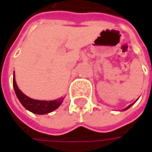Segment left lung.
Listing matches in <instances>:
<instances>
[{"mask_svg": "<svg viewBox=\"0 0 152 152\" xmlns=\"http://www.w3.org/2000/svg\"><path fill=\"white\" fill-rule=\"evenodd\" d=\"M133 104H134V103H133ZM133 104H131V105H129V106L128 107H126V108H125V110H127V109H129V108L130 107H131V106H132V105H133Z\"/></svg>", "mask_w": 152, "mask_h": 152, "instance_id": "obj_1", "label": "left lung"}]
</instances>
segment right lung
I'll return each instance as SVG.
<instances>
[{
  "mask_svg": "<svg viewBox=\"0 0 152 152\" xmlns=\"http://www.w3.org/2000/svg\"><path fill=\"white\" fill-rule=\"evenodd\" d=\"M15 74H13V88L17 97L18 98L21 104L26 108L27 110L32 112L33 113L36 114H46L56 110L61 104L63 99H58L56 101H38L34 100L25 96L22 91L18 89L15 80Z\"/></svg>",
  "mask_w": 152,
  "mask_h": 152,
  "instance_id": "add662e5",
  "label": "right lung"
}]
</instances>
